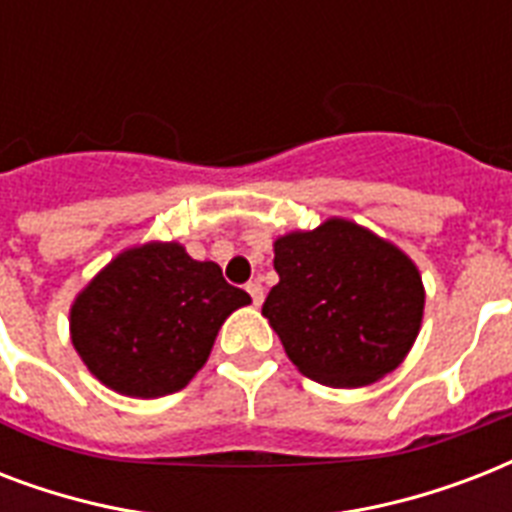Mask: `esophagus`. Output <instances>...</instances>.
<instances>
[{"mask_svg":"<svg viewBox=\"0 0 512 512\" xmlns=\"http://www.w3.org/2000/svg\"><path fill=\"white\" fill-rule=\"evenodd\" d=\"M247 292H249V297H252V303L255 305L263 303V284H260V281H249Z\"/></svg>","mask_w":512,"mask_h":512,"instance_id":"obj_1","label":"esophagus"}]
</instances>
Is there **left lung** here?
Returning <instances> with one entry per match:
<instances>
[{"label":"left lung","instance_id":"8db88e82","mask_svg":"<svg viewBox=\"0 0 512 512\" xmlns=\"http://www.w3.org/2000/svg\"><path fill=\"white\" fill-rule=\"evenodd\" d=\"M279 284L271 321L289 361L332 388H361L393 372L417 340L425 289L417 265L361 225L332 217L273 244Z\"/></svg>","mask_w":512,"mask_h":512}]
</instances>
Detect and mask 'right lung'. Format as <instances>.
<instances>
[{
	"label": "right lung",
	"mask_w": 512,
	"mask_h": 512,
	"mask_svg": "<svg viewBox=\"0 0 512 512\" xmlns=\"http://www.w3.org/2000/svg\"><path fill=\"white\" fill-rule=\"evenodd\" d=\"M252 297L175 241L116 255L71 305V342L116 393L159 398L185 388L215 345L217 329Z\"/></svg>",
	"instance_id": "right-lung-1"
}]
</instances>
